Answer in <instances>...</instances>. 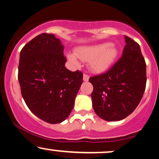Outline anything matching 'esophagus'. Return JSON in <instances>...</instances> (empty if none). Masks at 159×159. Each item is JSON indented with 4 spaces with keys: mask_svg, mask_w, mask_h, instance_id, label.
Wrapping results in <instances>:
<instances>
[{
    "mask_svg": "<svg viewBox=\"0 0 159 159\" xmlns=\"http://www.w3.org/2000/svg\"><path fill=\"white\" fill-rule=\"evenodd\" d=\"M89 76L88 75V74H83V80H84V81L88 82V81H89Z\"/></svg>",
    "mask_w": 159,
    "mask_h": 159,
    "instance_id": "esophagus-1",
    "label": "esophagus"
}]
</instances>
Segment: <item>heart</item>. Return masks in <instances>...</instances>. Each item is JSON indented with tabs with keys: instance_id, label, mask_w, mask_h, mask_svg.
Here are the masks:
<instances>
[{
	"instance_id": "1",
	"label": "heart",
	"mask_w": 159,
	"mask_h": 159,
	"mask_svg": "<svg viewBox=\"0 0 159 159\" xmlns=\"http://www.w3.org/2000/svg\"><path fill=\"white\" fill-rule=\"evenodd\" d=\"M116 48L112 44L101 43L91 46H83L76 48L75 54L82 61L89 62L90 67L95 72H102L110 67L116 57ZM74 54H68L67 57L70 62L79 66L78 61Z\"/></svg>"
}]
</instances>
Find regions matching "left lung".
<instances>
[{"instance_id":"left-lung-1","label":"left lung","mask_w":159,"mask_h":159,"mask_svg":"<svg viewBox=\"0 0 159 159\" xmlns=\"http://www.w3.org/2000/svg\"><path fill=\"white\" fill-rule=\"evenodd\" d=\"M122 57L105 74L91 76L92 105L105 121H119L134 112L145 91L146 63L139 45L125 36Z\"/></svg>"}]
</instances>
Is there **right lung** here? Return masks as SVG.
Returning <instances> with one entry per match:
<instances>
[{"label":"right lung","instance_id":"add662e5","mask_svg":"<svg viewBox=\"0 0 159 159\" xmlns=\"http://www.w3.org/2000/svg\"><path fill=\"white\" fill-rule=\"evenodd\" d=\"M64 46L53 34H39L20 54L18 81L25 104L34 114L50 124L68 118L83 83V74L65 67Z\"/></svg>","mask_w":159,"mask_h":159}]
</instances>
